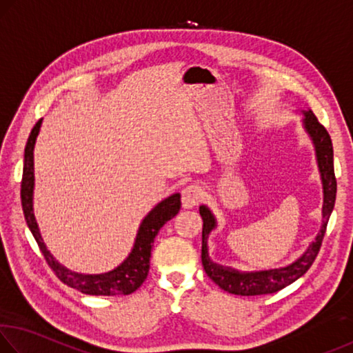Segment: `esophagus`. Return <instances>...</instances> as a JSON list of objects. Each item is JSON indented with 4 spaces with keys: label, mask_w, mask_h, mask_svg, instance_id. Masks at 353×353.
<instances>
[{
    "label": "esophagus",
    "mask_w": 353,
    "mask_h": 353,
    "mask_svg": "<svg viewBox=\"0 0 353 353\" xmlns=\"http://www.w3.org/2000/svg\"><path fill=\"white\" fill-rule=\"evenodd\" d=\"M204 199V191L199 185H188L182 190V207L183 208H193L199 205V202Z\"/></svg>",
    "instance_id": "obj_1"
}]
</instances>
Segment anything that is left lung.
<instances>
[{
  "label": "left lung",
  "instance_id": "1",
  "mask_svg": "<svg viewBox=\"0 0 353 353\" xmlns=\"http://www.w3.org/2000/svg\"><path fill=\"white\" fill-rule=\"evenodd\" d=\"M303 128L312 139L316 149V160H318L322 190H324V204H322V225L319 234L316 235L314 241L310 244L308 249L303 252L296 261L285 268L266 271H254V272H241L232 268H225L216 265L208 256L207 240L210 232L216 227V219L208 210V207L201 205L199 213L204 221L202 225V266L205 274L216 283L221 290L236 296H260V294H272L285 286L296 282L299 277L305 274L310 266L319 254L322 240H324L328 218L333 212L334 199H336V177H334L333 168V146L330 135L327 129L318 121L312 110H303Z\"/></svg>",
  "mask_w": 353,
  "mask_h": 353
}]
</instances>
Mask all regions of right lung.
Masks as SVG:
<instances>
[{"label":"right lung","instance_id":"right-lung-1","mask_svg":"<svg viewBox=\"0 0 353 353\" xmlns=\"http://www.w3.org/2000/svg\"><path fill=\"white\" fill-rule=\"evenodd\" d=\"M41 119L35 123L34 129L29 135L26 148H25V165H23V179H21V207L25 213L26 224L37 241L39 248L43 254L45 260L61 282L71 286L83 294L90 296H126L139 290L141 283L145 282L149 272V259H151V249L155 236L162 229L166 221L176 216L181 210V194H171L170 198L159 202L145 219L141 221L137 234L134 248L130 254L121 265L113 271L104 274H77L67 270L61 263L54 260V256L46 249L43 240H41L37 221L34 216L32 208V194H34V145L40 132Z\"/></svg>","mask_w":353,"mask_h":353}]
</instances>
